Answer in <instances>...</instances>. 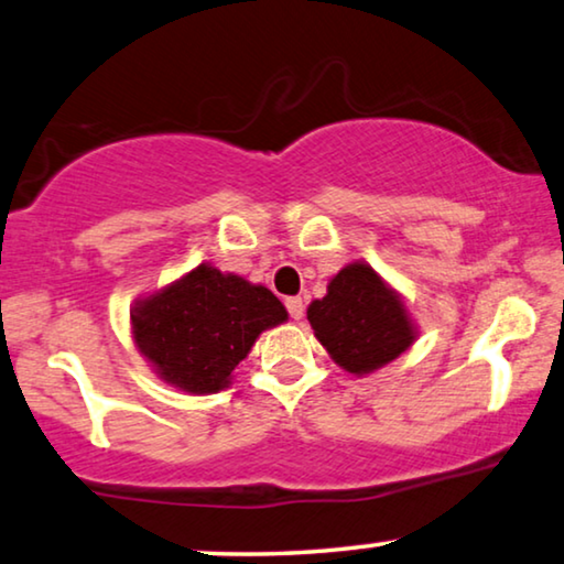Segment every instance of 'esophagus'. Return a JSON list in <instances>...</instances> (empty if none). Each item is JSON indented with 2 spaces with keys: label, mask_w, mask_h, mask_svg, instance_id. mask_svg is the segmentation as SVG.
<instances>
[{
  "label": "esophagus",
  "mask_w": 564,
  "mask_h": 564,
  "mask_svg": "<svg viewBox=\"0 0 564 564\" xmlns=\"http://www.w3.org/2000/svg\"><path fill=\"white\" fill-rule=\"evenodd\" d=\"M285 308H289V314H291V318H299L304 316V301H301L299 296H291V299H285Z\"/></svg>",
  "instance_id": "obj_1"
}]
</instances>
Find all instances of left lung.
Listing matches in <instances>:
<instances>
[{"label":"left lung","mask_w":564,"mask_h":564,"mask_svg":"<svg viewBox=\"0 0 564 564\" xmlns=\"http://www.w3.org/2000/svg\"><path fill=\"white\" fill-rule=\"evenodd\" d=\"M306 318L334 362L357 377L390 365L417 336L400 293L362 260L334 275Z\"/></svg>","instance_id":"8db88e82"}]
</instances>
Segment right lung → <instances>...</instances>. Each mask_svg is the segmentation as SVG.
Masks as SVG:
<instances>
[{
	"label": "right lung",
	"mask_w": 564,
	"mask_h": 564,
	"mask_svg": "<svg viewBox=\"0 0 564 564\" xmlns=\"http://www.w3.org/2000/svg\"><path fill=\"white\" fill-rule=\"evenodd\" d=\"M289 311L265 285L199 263L131 308L141 355L172 388L209 394L228 388L260 332L283 324Z\"/></svg>",
	"instance_id": "obj_1"
}]
</instances>
